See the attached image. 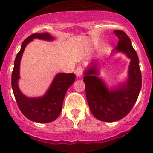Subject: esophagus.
<instances>
[{
	"label": "esophagus",
	"mask_w": 153,
	"mask_h": 153,
	"mask_svg": "<svg viewBox=\"0 0 153 153\" xmlns=\"http://www.w3.org/2000/svg\"><path fill=\"white\" fill-rule=\"evenodd\" d=\"M75 73L78 78H81L82 76V75H83V68L81 66L77 67V68L75 71Z\"/></svg>",
	"instance_id": "esophagus-1"
}]
</instances>
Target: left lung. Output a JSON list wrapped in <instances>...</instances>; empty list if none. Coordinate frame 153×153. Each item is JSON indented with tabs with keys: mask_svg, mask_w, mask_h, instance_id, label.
<instances>
[{
	"mask_svg": "<svg viewBox=\"0 0 153 153\" xmlns=\"http://www.w3.org/2000/svg\"><path fill=\"white\" fill-rule=\"evenodd\" d=\"M118 36V46L115 51L124 53L131 59L128 78L115 89L107 88L103 81L98 78V70L94 62L84 72L86 97L94 116L102 122H116L126 116L134 105L142 85L139 58L125 31L115 30Z\"/></svg>",
	"mask_w": 153,
	"mask_h": 153,
	"instance_id": "left-lung-1",
	"label": "left lung"
}]
</instances>
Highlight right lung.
<instances>
[{
    "label": "right lung",
    "mask_w": 153,
    "mask_h": 153,
    "mask_svg": "<svg viewBox=\"0 0 153 153\" xmlns=\"http://www.w3.org/2000/svg\"><path fill=\"white\" fill-rule=\"evenodd\" d=\"M35 38L46 41L53 40V38L46 32L32 34L24 40L14 61L11 84L17 105L22 113L32 122L48 123L56 119L60 114L64 97L68 88L75 82V75L74 73L57 74L48 92L41 97L30 98L22 94L18 87L20 60L26 45Z\"/></svg>",
    "instance_id": "1"
}]
</instances>
